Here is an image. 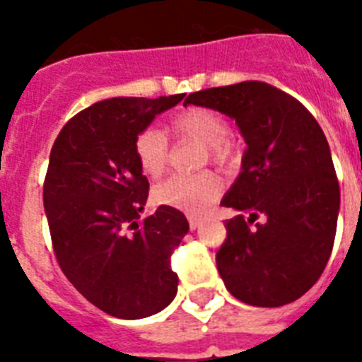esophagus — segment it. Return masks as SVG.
I'll return each instance as SVG.
<instances>
[{
  "label": "esophagus",
  "instance_id": "34e87169",
  "mask_svg": "<svg viewBox=\"0 0 362 362\" xmlns=\"http://www.w3.org/2000/svg\"><path fill=\"white\" fill-rule=\"evenodd\" d=\"M199 226H201V220H199V218H195V216H189V229H192V231H195Z\"/></svg>",
  "mask_w": 362,
  "mask_h": 362
}]
</instances>
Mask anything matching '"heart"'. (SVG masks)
Listing matches in <instances>:
<instances>
[{
    "instance_id": "heart-1",
    "label": "heart",
    "mask_w": 362,
    "mask_h": 362,
    "mask_svg": "<svg viewBox=\"0 0 362 362\" xmlns=\"http://www.w3.org/2000/svg\"><path fill=\"white\" fill-rule=\"evenodd\" d=\"M169 131L176 139L203 142L204 159L216 165L229 163L235 156V146L227 136V122L214 110L203 107L182 110L170 120ZM133 152L139 169L150 178H158L169 161V142L161 131L148 127L135 136ZM218 193V178L212 173H197L170 176L153 189V197L159 204L201 214L214 203Z\"/></svg>"
}]
</instances>
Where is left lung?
Returning <instances> with one entry per match:
<instances>
[{
  "mask_svg": "<svg viewBox=\"0 0 362 362\" xmlns=\"http://www.w3.org/2000/svg\"><path fill=\"white\" fill-rule=\"evenodd\" d=\"M184 105L227 115L247 144L221 199L238 210L216 253L221 280L252 306L297 300L320 280L337 235L340 187L325 133L303 103L267 82L201 90ZM257 217L264 221L250 228Z\"/></svg>",
  "mask_w": 362,
  "mask_h": 362,
  "instance_id": "left-lung-1",
  "label": "left lung"
}]
</instances>
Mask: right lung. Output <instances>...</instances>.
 Wrapping results in <instances>:
<instances>
[{"instance_id":"add662e5","label":"right lung","mask_w":362,"mask_h":362,"mask_svg":"<svg viewBox=\"0 0 362 362\" xmlns=\"http://www.w3.org/2000/svg\"><path fill=\"white\" fill-rule=\"evenodd\" d=\"M184 95L99 101L64 125L50 152L42 203L59 269L82 297L120 320L158 314L178 291L170 255L189 223L167 204L141 220L150 186L133 144Z\"/></svg>"}]
</instances>
